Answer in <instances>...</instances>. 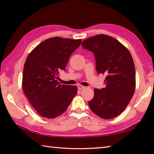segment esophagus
I'll return each instance as SVG.
<instances>
[{"label": "esophagus", "mask_w": 154, "mask_h": 154, "mask_svg": "<svg viewBox=\"0 0 154 154\" xmlns=\"http://www.w3.org/2000/svg\"><path fill=\"white\" fill-rule=\"evenodd\" d=\"M77 88H78V89H79V90H82V89H85V87L83 86V85H79L77 86Z\"/></svg>", "instance_id": "obj_1"}]
</instances>
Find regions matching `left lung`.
<instances>
[{
	"mask_svg": "<svg viewBox=\"0 0 154 154\" xmlns=\"http://www.w3.org/2000/svg\"><path fill=\"white\" fill-rule=\"evenodd\" d=\"M83 49L92 51L97 73L106 75V87L94 89L89 101L93 112L104 119L119 116L128 105L136 87V71L130 51L109 35L99 34L82 42Z\"/></svg>",
	"mask_w": 154,
	"mask_h": 154,
	"instance_id": "left-lung-1",
	"label": "left lung"
}]
</instances>
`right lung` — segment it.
Masks as SVG:
<instances>
[{"label":"right lung","instance_id":"1","mask_svg":"<svg viewBox=\"0 0 154 154\" xmlns=\"http://www.w3.org/2000/svg\"><path fill=\"white\" fill-rule=\"evenodd\" d=\"M81 43V40L49 38L28 55L23 70L22 89L43 117L54 119L61 115L76 95V86L61 85L57 79Z\"/></svg>","mask_w":154,"mask_h":154}]
</instances>
